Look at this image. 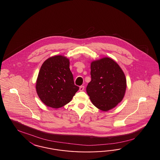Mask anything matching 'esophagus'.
Here are the masks:
<instances>
[{"instance_id": "34e87169", "label": "esophagus", "mask_w": 160, "mask_h": 160, "mask_svg": "<svg viewBox=\"0 0 160 160\" xmlns=\"http://www.w3.org/2000/svg\"><path fill=\"white\" fill-rule=\"evenodd\" d=\"M80 91H83L84 89V86H80Z\"/></svg>"}]
</instances>
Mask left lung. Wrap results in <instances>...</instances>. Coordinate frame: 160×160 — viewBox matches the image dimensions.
I'll list each match as a JSON object with an SVG mask.
<instances>
[{
    "label": "left lung",
    "instance_id": "obj_1",
    "mask_svg": "<svg viewBox=\"0 0 160 160\" xmlns=\"http://www.w3.org/2000/svg\"><path fill=\"white\" fill-rule=\"evenodd\" d=\"M91 81L86 92L98 108L107 111L120 102L126 89V79L120 66L114 60L103 58L90 65Z\"/></svg>",
    "mask_w": 160,
    "mask_h": 160
}]
</instances>
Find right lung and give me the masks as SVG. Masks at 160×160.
I'll return each mask as SVG.
<instances>
[{"label": "right lung", "mask_w": 160, "mask_h": 160, "mask_svg": "<svg viewBox=\"0 0 160 160\" xmlns=\"http://www.w3.org/2000/svg\"><path fill=\"white\" fill-rule=\"evenodd\" d=\"M69 59L61 55L49 58L42 64L36 82V91L46 105L59 108L70 102L79 89L74 84Z\"/></svg>", "instance_id": "add662e5"}]
</instances>
